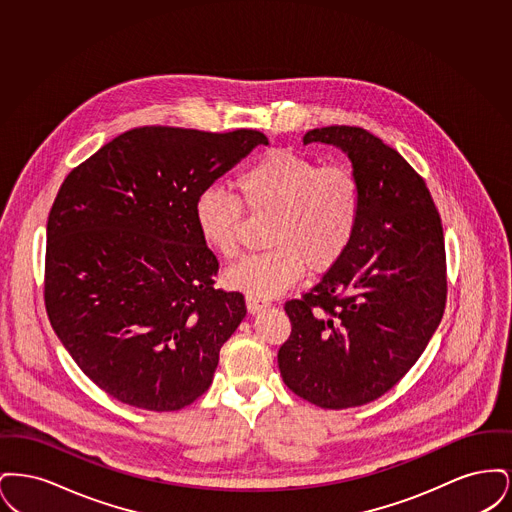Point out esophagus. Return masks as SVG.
Returning a JSON list of instances; mask_svg holds the SVG:
<instances>
[{
  "label": "esophagus",
  "mask_w": 512,
  "mask_h": 512,
  "mask_svg": "<svg viewBox=\"0 0 512 512\" xmlns=\"http://www.w3.org/2000/svg\"><path fill=\"white\" fill-rule=\"evenodd\" d=\"M245 305H247V311H249L251 315H255V313H259L261 309H267L268 301H263V299L253 297V295H247V297H245Z\"/></svg>",
  "instance_id": "1"
}]
</instances>
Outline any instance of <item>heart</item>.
<instances>
[{"label":"heart","instance_id":"obj_1","mask_svg":"<svg viewBox=\"0 0 512 512\" xmlns=\"http://www.w3.org/2000/svg\"><path fill=\"white\" fill-rule=\"evenodd\" d=\"M236 188L255 215H270L267 251L247 255L226 270L234 290L268 299L288 290L305 267L324 272L334 267L351 244L363 205L355 172L326 165L293 149H270L238 174ZM242 201L220 188L195 197L199 236L224 259L240 247Z\"/></svg>","mask_w":512,"mask_h":512}]
</instances>
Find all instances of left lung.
Returning <instances> with one entry per match:
<instances>
[{
    "label": "left lung",
    "mask_w": 512,
    "mask_h": 512,
    "mask_svg": "<svg viewBox=\"0 0 512 512\" xmlns=\"http://www.w3.org/2000/svg\"><path fill=\"white\" fill-rule=\"evenodd\" d=\"M341 149L363 205L340 261L286 303L292 334L278 351L284 384L322 409H349L391 390L418 361L443 317V228L426 182L359 126L309 130L303 144Z\"/></svg>",
    "instance_id": "left-lung-1"
}]
</instances>
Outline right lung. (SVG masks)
Here are the masks:
<instances>
[{"instance_id":"1","label":"right lung","mask_w":512,"mask_h":512,"mask_svg":"<svg viewBox=\"0 0 512 512\" xmlns=\"http://www.w3.org/2000/svg\"><path fill=\"white\" fill-rule=\"evenodd\" d=\"M226 134L142 126L78 165L48 217L49 322L105 393L178 411L209 390L244 320L240 292L215 290L219 261L195 226V197L257 146Z\"/></svg>"}]
</instances>
